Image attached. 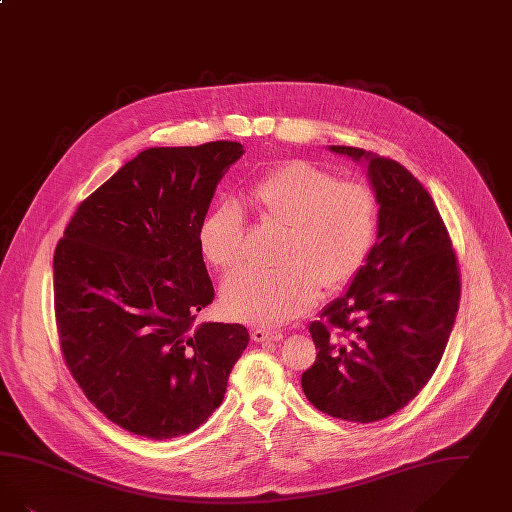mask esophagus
Instances as JSON below:
<instances>
[{
	"instance_id": "34e87169",
	"label": "esophagus",
	"mask_w": 512,
	"mask_h": 512,
	"mask_svg": "<svg viewBox=\"0 0 512 512\" xmlns=\"http://www.w3.org/2000/svg\"><path fill=\"white\" fill-rule=\"evenodd\" d=\"M251 339L255 343H270V341H282L284 335L280 331H272V329H251Z\"/></svg>"
}]
</instances>
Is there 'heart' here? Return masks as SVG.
<instances>
[{"instance_id": "obj_1", "label": "heart", "mask_w": 512, "mask_h": 512, "mask_svg": "<svg viewBox=\"0 0 512 512\" xmlns=\"http://www.w3.org/2000/svg\"><path fill=\"white\" fill-rule=\"evenodd\" d=\"M261 219L286 226L274 268L246 266L223 282L226 312L247 324L280 326L320 295L350 282L368 259L377 202L366 184L337 181L308 162H287L249 186ZM246 219L236 202L215 205L198 232L207 263L228 270L244 259Z\"/></svg>"}]
</instances>
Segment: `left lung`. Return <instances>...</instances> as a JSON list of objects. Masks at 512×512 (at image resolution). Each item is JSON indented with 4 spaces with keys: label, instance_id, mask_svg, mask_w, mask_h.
I'll return each instance as SVG.
<instances>
[{
    "label": "left lung",
    "instance_id": "left-lung-1",
    "mask_svg": "<svg viewBox=\"0 0 512 512\" xmlns=\"http://www.w3.org/2000/svg\"><path fill=\"white\" fill-rule=\"evenodd\" d=\"M366 167L375 194L377 238L347 293L312 322L316 362L301 385L314 408L373 423L408 406L448 345L459 307L450 234L404 165L354 146H329Z\"/></svg>",
    "mask_w": 512,
    "mask_h": 512
}]
</instances>
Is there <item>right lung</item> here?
Instances as JSON below:
<instances>
[{"mask_svg":"<svg viewBox=\"0 0 512 512\" xmlns=\"http://www.w3.org/2000/svg\"><path fill=\"white\" fill-rule=\"evenodd\" d=\"M244 146H154L83 200L55 249V316L76 383L122 429L167 440L225 398L249 343L240 324L202 322L215 291L198 232Z\"/></svg>","mask_w":512,"mask_h":512,"instance_id":"obj_1","label":"right lung"}]
</instances>
